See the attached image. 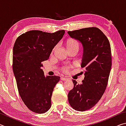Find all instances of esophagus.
I'll return each instance as SVG.
<instances>
[{
  "instance_id": "esophagus-1",
  "label": "esophagus",
  "mask_w": 126,
  "mask_h": 126,
  "mask_svg": "<svg viewBox=\"0 0 126 126\" xmlns=\"http://www.w3.org/2000/svg\"><path fill=\"white\" fill-rule=\"evenodd\" d=\"M61 79L62 80H63V81H64V80H68L67 78H64V77H61Z\"/></svg>"
}]
</instances>
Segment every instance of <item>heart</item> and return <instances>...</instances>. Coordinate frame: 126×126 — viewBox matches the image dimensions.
Returning a JSON list of instances; mask_svg holds the SVG:
<instances>
[{"instance_id": "1", "label": "heart", "mask_w": 126, "mask_h": 126, "mask_svg": "<svg viewBox=\"0 0 126 126\" xmlns=\"http://www.w3.org/2000/svg\"><path fill=\"white\" fill-rule=\"evenodd\" d=\"M66 46H67V48L68 50L71 49H73L74 48H78L79 45L78 42L76 41V40L73 39H72V38H70V39H68L67 42H66ZM55 49V47L53 49V50H54ZM69 66H66V67L63 68V71L65 72H67L69 71Z\"/></svg>"}]
</instances>
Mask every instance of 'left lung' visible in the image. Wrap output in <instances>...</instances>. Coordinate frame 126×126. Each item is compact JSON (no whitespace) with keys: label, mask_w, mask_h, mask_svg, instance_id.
I'll use <instances>...</instances> for the list:
<instances>
[{"label":"left lung","mask_w":126,"mask_h":126,"mask_svg":"<svg viewBox=\"0 0 126 126\" xmlns=\"http://www.w3.org/2000/svg\"><path fill=\"white\" fill-rule=\"evenodd\" d=\"M68 33L82 44L81 67L86 69L82 84H77L73 80L74 88L68 93V101L73 109L85 111L98 102L106 89L112 67L110 46L108 38L96 27L68 31Z\"/></svg>","instance_id":"1"}]
</instances>
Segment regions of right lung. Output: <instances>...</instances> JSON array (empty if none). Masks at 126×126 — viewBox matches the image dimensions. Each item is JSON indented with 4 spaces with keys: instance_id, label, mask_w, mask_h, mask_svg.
Segmentation results:
<instances>
[{
    "instance_id": "1",
    "label": "right lung",
    "mask_w": 126,
    "mask_h": 126,
    "mask_svg": "<svg viewBox=\"0 0 126 126\" xmlns=\"http://www.w3.org/2000/svg\"><path fill=\"white\" fill-rule=\"evenodd\" d=\"M65 33L30 31L17 38L13 47V70L21 98L29 109L44 113L51 107V97L60 77L47 76L42 62L49 58L52 49Z\"/></svg>"
}]
</instances>
